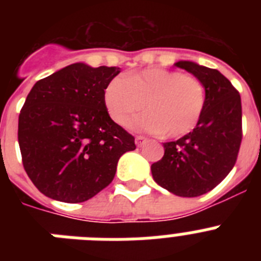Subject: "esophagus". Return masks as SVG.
<instances>
[{"mask_svg":"<svg viewBox=\"0 0 261 261\" xmlns=\"http://www.w3.org/2000/svg\"><path fill=\"white\" fill-rule=\"evenodd\" d=\"M146 141L147 140L144 137V136H137V137H136V145H137V146H142Z\"/></svg>","mask_w":261,"mask_h":261,"instance_id":"obj_1","label":"esophagus"}]
</instances>
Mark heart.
I'll use <instances>...</instances> for the list:
<instances>
[{"mask_svg":"<svg viewBox=\"0 0 261 261\" xmlns=\"http://www.w3.org/2000/svg\"><path fill=\"white\" fill-rule=\"evenodd\" d=\"M105 105L111 119L121 125L145 106L149 112L128 125L176 138L199 123L205 107V87L199 78L183 71L149 68L111 80L105 89Z\"/></svg>","mask_w":261,"mask_h":261,"instance_id":"1","label":"heart"}]
</instances>
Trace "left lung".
I'll use <instances>...</instances> for the list:
<instances>
[{"mask_svg": "<svg viewBox=\"0 0 261 261\" xmlns=\"http://www.w3.org/2000/svg\"><path fill=\"white\" fill-rule=\"evenodd\" d=\"M175 65L201 81L205 107L192 132L163 144L165 155L151 165V174L168 192L196 197L218 186L237 162L242 142L241 95L216 69L192 61Z\"/></svg>", "mask_w": 261, "mask_h": 261, "instance_id": "8db88e82", "label": "left lung"}]
</instances>
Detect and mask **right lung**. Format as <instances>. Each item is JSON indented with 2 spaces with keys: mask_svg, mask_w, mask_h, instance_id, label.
Listing matches in <instances>:
<instances>
[{
  "mask_svg": "<svg viewBox=\"0 0 261 261\" xmlns=\"http://www.w3.org/2000/svg\"><path fill=\"white\" fill-rule=\"evenodd\" d=\"M116 66L75 62L38 81L18 121L23 167L43 195L84 202L114 180L119 158L135 150V137L116 124L105 89Z\"/></svg>",
  "mask_w": 261,
  "mask_h": 261,
  "instance_id": "1",
  "label": "right lung"
}]
</instances>
